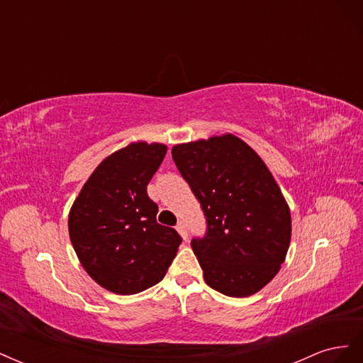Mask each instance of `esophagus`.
Returning <instances> with one entry per match:
<instances>
[{
	"label": "esophagus",
	"mask_w": 363,
	"mask_h": 363,
	"mask_svg": "<svg viewBox=\"0 0 363 363\" xmlns=\"http://www.w3.org/2000/svg\"><path fill=\"white\" fill-rule=\"evenodd\" d=\"M175 228H177V232L180 233V236H182L184 240L188 239V230H186V224H184V223H179L177 227H175Z\"/></svg>",
	"instance_id": "obj_1"
}]
</instances>
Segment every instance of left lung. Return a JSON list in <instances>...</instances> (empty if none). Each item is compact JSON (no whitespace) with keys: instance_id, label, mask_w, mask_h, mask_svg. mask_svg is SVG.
I'll return each mask as SVG.
<instances>
[{"instance_id":"obj_1","label":"left lung","mask_w":363,"mask_h":363,"mask_svg":"<svg viewBox=\"0 0 363 363\" xmlns=\"http://www.w3.org/2000/svg\"><path fill=\"white\" fill-rule=\"evenodd\" d=\"M172 160L206 216L192 239L206 283L227 296L259 292L280 269L291 212L257 152L233 135L172 147Z\"/></svg>"}]
</instances>
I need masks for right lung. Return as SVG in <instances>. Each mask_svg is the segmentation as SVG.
I'll list each match as a JSON object with an SVG mask.
<instances>
[{"label": "right lung", "instance_id": "obj_1", "mask_svg": "<svg viewBox=\"0 0 363 363\" xmlns=\"http://www.w3.org/2000/svg\"><path fill=\"white\" fill-rule=\"evenodd\" d=\"M167 145L133 142L106 157L77 196L68 219L79 260L104 289L133 295L159 283L182 244L156 221L159 207L147 184Z\"/></svg>", "mask_w": 363, "mask_h": 363}]
</instances>
